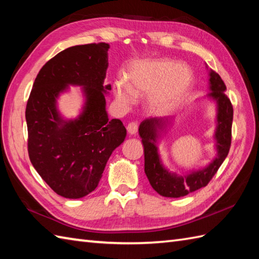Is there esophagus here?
<instances>
[{"mask_svg":"<svg viewBox=\"0 0 259 259\" xmlns=\"http://www.w3.org/2000/svg\"><path fill=\"white\" fill-rule=\"evenodd\" d=\"M126 130H128L129 135L134 136L137 134V131H138V124H137L136 122H131L128 124V126H126Z\"/></svg>","mask_w":259,"mask_h":259,"instance_id":"1","label":"esophagus"}]
</instances>
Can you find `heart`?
Segmentation results:
<instances>
[{"label": "heart", "mask_w": 259, "mask_h": 259, "mask_svg": "<svg viewBox=\"0 0 259 259\" xmlns=\"http://www.w3.org/2000/svg\"><path fill=\"white\" fill-rule=\"evenodd\" d=\"M192 84L194 75L187 65L177 64L170 59H149L129 69L128 82L115 80L113 92L123 107L131 106L137 98L147 97L148 112L160 115L183 102Z\"/></svg>", "instance_id": "obj_1"}]
</instances>
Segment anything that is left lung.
I'll list each match as a JSON object with an SVG mask.
<instances>
[{"label":"left lung","instance_id":"obj_1","mask_svg":"<svg viewBox=\"0 0 259 259\" xmlns=\"http://www.w3.org/2000/svg\"><path fill=\"white\" fill-rule=\"evenodd\" d=\"M208 70V67L206 65ZM209 93L205 99L211 101L216 109L213 131V147L216 150L212 160L205 167L191 169L178 174L164 166L159 151L163 135L171 125L172 118H152L142 121L139 125V136L145 151V172L151 187L159 195L169 198H179L194 192L207 184L217 172L226 159L232 142L233 106L225 95L226 85L218 73L208 70Z\"/></svg>","mask_w":259,"mask_h":259}]
</instances>
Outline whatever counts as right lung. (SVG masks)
Wrapping results in <instances>:
<instances>
[{"instance_id":"1","label":"right lung","mask_w":259,"mask_h":259,"mask_svg":"<svg viewBox=\"0 0 259 259\" xmlns=\"http://www.w3.org/2000/svg\"><path fill=\"white\" fill-rule=\"evenodd\" d=\"M108 43L75 46L58 53L36 75L27 100V150L33 167L58 195H89L100 181L115 148L125 139L119 119L109 120L104 85ZM70 86H80L84 103L75 118L59 112L57 100Z\"/></svg>"}]
</instances>
